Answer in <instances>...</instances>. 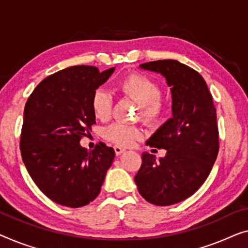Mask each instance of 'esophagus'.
Segmentation results:
<instances>
[{"label": "esophagus", "mask_w": 248, "mask_h": 248, "mask_svg": "<svg viewBox=\"0 0 248 248\" xmlns=\"http://www.w3.org/2000/svg\"><path fill=\"white\" fill-rule=\"evenodd\" d=\"M113 149H114V153H116L117 156H119V155H121V154L124 153V151H125L124 148L119 147V146H114Z\"/></svg>", "instance_id": "obj_1"}]
</instances>
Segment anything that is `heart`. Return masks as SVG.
I'll list each match as a JSON object with an SVG mask.
<instances>
[{"mask_svg": "<svg viewBox=\"0 0 248 248\" xmlns=\"http://www.w3.org/2000/svg\"><path fill=\"white\" fill-rule=\"evenodd\" d=\"M118 90L124 97L139 103L137 118H141L148 125L155 127L164 120L167 108L161 98V87L153 78L138 72L129 73L118 82ZM91 107L97 119L108 120L113 108L112 95L105 89H97L92 94ZM142 136V129L136 124L116 123L103 130V137L107 140L123 147L131 146Z\"/></svg>", "mask_w": 248, "mask_h": 248, "instance_id": "heart-1", "label": "heart"}]
</instances>
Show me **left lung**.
<instances>
[{
  "mask_svg": "<svg viewBox=\"0 0 248 248\" xmlns=\"http://www.w3.org/2000/svg\"><path fill=\"white\" fill-rule=\"evenodd\" d=\"M140 68L166 78L171 87L172 118L146 142L167 154L156 160L143 153L135 182L148 202L173 205L196 193L212 170L219 150L216 108L204 78L188 65L158 60Z\"/></svg>",
  "mask_w": 248,
  "mask_h": 248,
  "instance_id": "8db88e82",
  "label": "left lung"
}]
</instances>
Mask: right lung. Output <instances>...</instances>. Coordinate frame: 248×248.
<instances>
[{"instance_id":"right-lung-1","label":"right lung","mask_w":248,"mask_h":248,"mask_svg":"<svg viewBox=\"0 0 248 248\" xmlns=\"http://www.w3.org/2000/svg\"><path fill=\"white\" fill-rule=\"evenodd\" d=\"M113 71L70 66L42 80L25 103L22 159L39 189L59 205L78 208L91 202L112 164L111 147L99 142L88 151L79 142L95 124L92 94Z\"/></svg>"}]
</instances>
